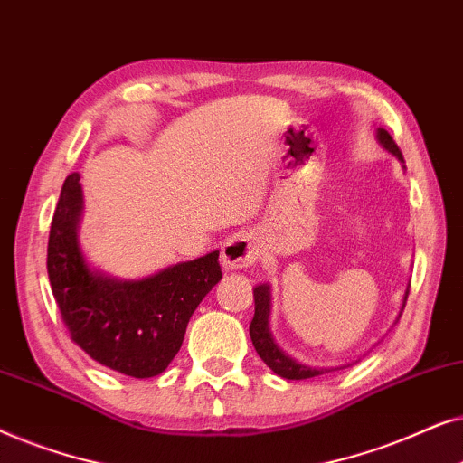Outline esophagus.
Returning <instances> with one entry per match:
<instances>
[{
    "instance_id": "esophagus-1",
    "label": "esophagus",
    "mask_w": 463,
    "mask_h": 463,
    "mask_svg": "<svg viewBox=\"0 0 463 463\" xmlns=\"http://www.w3.org/2000/svg\"><path fill=\"white\" fill-rule=\"evenodd\" d=\"M259 244L252 233L238 232L225 240L223 249H221V263L227 269H242L255 265L259 259Z\"/></svg>"
}]
</instances>
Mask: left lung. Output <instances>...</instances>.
I'll list each match as a JSON object with an SVG mask.
<instances>
[{
    "mask_svg": "<svg viewBox=\"0 0 463 463\" xmlns=\"http://www.w3.org/2000/svg\"><path fill=\"white\" fill-rule=\"evenodd\" d=\"M377 138L379 143L390 151V154H394L398 160L404 162L402 151L398 149L396 141L390 137L388 130L379 128ZM252 295H255V316H252L249 331H250L252 345H255V350L259 356H261L263 363L268 364L276 375H280L284 379H309V377H318L325 371H328V369H312V366L299 364L297 360L290 358L288 354H284L280 347L276 345V341L269 333V307H271L269 287L268 284H259V287H255V290H252ZM407 295H404V303H407Z\"/></svg>",
    "mask_w": 463,
    "mask_h": 463,
    "instance_id": "left-lung-1",
    "label": "left lung"
}]
</instances>
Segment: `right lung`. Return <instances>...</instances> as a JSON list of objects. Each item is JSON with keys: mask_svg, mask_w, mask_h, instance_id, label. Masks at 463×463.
Masks as SVG:
<instances>
[{"mask_svg": "<svg viewBox=\"0 0 463 463\" xmlns=\"http://www.w3.org/2000/svg\"><path fill=\"white\" fill-rule=\"evenodd\" d=\"M80 175L62 183L48 238V278L69 335L92 360L147 379L181 350L187 322L223 274L219 250L141 280H116L88 268L78 242Z\"/></svg>", "mask_w": 463, "mask_h": 463, "instance_id": "1", "label": "right lung"}]
</instances>
